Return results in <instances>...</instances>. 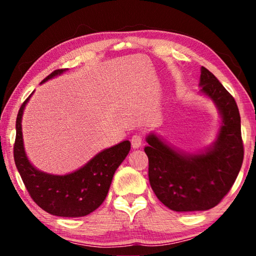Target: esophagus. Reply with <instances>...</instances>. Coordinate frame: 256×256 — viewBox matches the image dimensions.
<instances>
[{
    "label": "esophagus",
    "instance_id": "obj_1",
    "mask_svg": "<svg viewBox=\"0 0 256 256\" xmlns=\"http://www.w3.org/2000/svg\"><path fill=\"white\" fill-rule=\"evenodd\" d=\"M142 141H144V138H142V134H140V133L133 134L131 138V144L133 148H136V149L138 148V146H141Z\"/></svg>",
    "mask_w": 256,
    "mask_h": 256
}]
</instances>
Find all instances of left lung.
Masks as SVG:
<instances>
[{"label":"left lung","instance_id":"obj_1","mask_svg":"<svg viewBox=\"0 0 256 256\" xmlns=\"http://www.w3.org/2000/svg\"><path fill=\"white\" fill-rule=\"evenodd\" d=\"M200 84L222 118L218 140L211 149L201 154H184L154 134L146 138L150 185L159 201L174 211H203L219 204L235 183L244 159L235 99L204 66Z\"/></svg>","mask_w":256,"mask_h":256}]
</instances>
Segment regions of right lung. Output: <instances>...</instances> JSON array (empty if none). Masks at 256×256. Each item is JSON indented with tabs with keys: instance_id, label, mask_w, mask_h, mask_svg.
I'll return each instance as SVG.
<instances>
[{
	"instance_id": "1",
	"label": "right lung",
	"mask_w": 256,
	"mask_h": 256,
	"mask_svg": "<svg viewBox=\"0 0 256 256\" xmlns=\"http://www.w3.org/2000/svg\"><path fill=\"white\" fill-rule=\"evenodd\" d=\"M64 71L63 68L55 70L42 82ZM29 97L21 105L16 116V134L14 146L16 166L29 196L37 206L50 214L84 216L92 214L106 198L114 172L128 156L131 144L130 141H123L110 149H105L86 166L68 175L56 176L37 170L24 154L21 131V118Z\"/></svg>"
}]
</instances>
